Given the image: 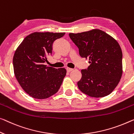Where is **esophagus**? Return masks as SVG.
<instances>
[{"instance_id": "esophagus-1", "label": "esophagus", "mask_w": 134, "mask_h": 134, "mask_svg": "<svg viewBox=\"0 0 134 134\" xmlns=\"http://www.w3.org/2000/svg\"><path fill=\"white\" fill-rule=\"evenodd\" d=\"M66 70H67V71L68 72H71V71H73L74 69H72V68H67Z\"/></svg>"}]
</instances>
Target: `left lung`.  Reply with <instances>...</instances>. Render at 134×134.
Here are the masks:
<instances>
[{"mask_svg":"<svg viewBox=\"0 0 134 134\" xmlns=\"http://www.w3.org/2000/svg\"><path fill=\"white\" fill-rule=\"evenodd\" d=\"M69 36L79 49L81 57L89 60L87 69H82L78 87L90 97L102 98L116 87L123 73L122 51L117 41L99 29Z\"/></svg>","mask_w":134,"mask_h":134,"instance_id":"1","label":"left lung"}]
</instances>
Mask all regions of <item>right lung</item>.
Segmentation results:
<instances>
[{
    "mask_svg": "<svg viewBox=\"0 0 134 134\" xmlns=\"http://www.w3.org/2000/svg\"><path fill=\"white\" fill-rule=\"evenodd\" d=\"M65 33L34 32L29 35L15 50L14 72L18 83L31 97L43 99L56 93L66 74L65 68L45 65L52 54L53 44Z\"/></svg>",
    "mask_w": 134,
    "mask_h": 134,
    "instance_id": "obj_1",
    "label": "right lung"
}]
</instances>
